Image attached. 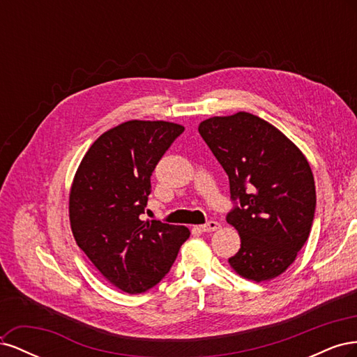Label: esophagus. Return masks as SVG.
I'll use <instances>...</instances> for the list:
<instances>
[{
	"mask_svg": "<svg viewBox=\"0 0 357 357\" xmlns=\"http://www.w3.org/2000/svg\"><path fill=\"white\" fill-rule=\"evenodd\" d=\"M220 228V223L215 222V220H210L207 223L201 225V231L202 232H213V231H218Z\"/></svg>",
	"mask_w": 357,
	"mask_h": 357,
	"instance_id": "34e87169",
	"label": "esophagus"
}]
</instances>
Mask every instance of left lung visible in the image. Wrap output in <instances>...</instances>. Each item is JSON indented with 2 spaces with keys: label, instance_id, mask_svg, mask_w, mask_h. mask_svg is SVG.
I'll use <instances>...</instances> for the list:
<instances>
[{
  "label": "left lung",
  "instance_id": "left-lung-1",
  "mask_svg": "<svg viewBox=\"0 0 357 357\" xmlns=\"http://www.w3.org/2000/svg\"><path fill=\"white\" fill-rule=\"evenodd\" d=\"M198 131L229 177L234 207L226 222L241 238L231 266L255 282L284 273L314 220L308 160L275 126L245 112L210 117Z\"/></svg>",
  "mask_w": 357,
  "mask_h": 357
}]
</instances>
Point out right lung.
Returning a JSON list of instances; mask_svg holds the SVG:
<instances>
[{
  "label": "right lung",
  "mask_w": 357,
  "mask_h": 357,
  "mask_svg": "<svg viewBox=\"0 0 357 357\" xmlns=\"http://www.w3.org/2000/svg\"><path fill=\"white\" fill-rule=\"evenodd\" d=\"M185 128L129 121L104 132L75 172L70 222L75 243L112 284L126 294L156 286L189 238L186 226L139 219L160 158Z\"/></svg>",
  "instance_id": "1"
}]
</instances>
